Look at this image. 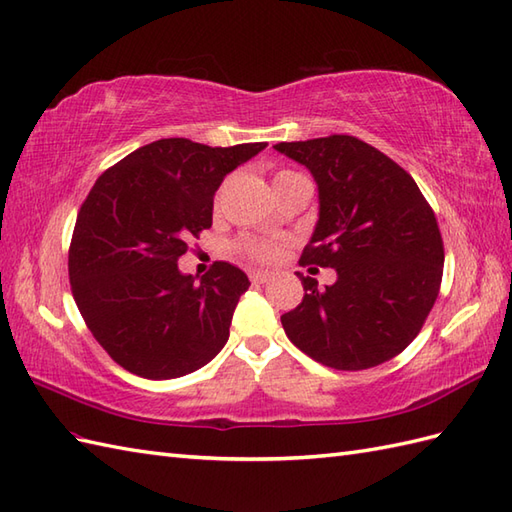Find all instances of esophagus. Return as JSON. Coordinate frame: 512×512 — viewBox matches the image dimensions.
Segmentation results:
<instances>
[{
    "mask_svg": "<svg viewBox=\"0 0 512 512\" xmlns=\"http://www.w3.org/2000/svg\"><path fill=\"white\" fill-rule=\"evenodd\" d=\"M249 280H252L254 284H265V282L271 280V273L254 269V271H249Z\"/></svg>",
    "mask_w": 512,
    "mask_h": 512,
    "instance_id": "esophagus-1",
    "label": "esophagus"
}]
</instances>
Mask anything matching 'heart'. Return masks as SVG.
<instances>
[{
  "label": "heart",
  "instance_id": "b5f03b06",
  "mask_svg": "<svg viewBox=\"0 0 512 512\" xmlns=\"http://www.w3.org/2000/svg\"><path fill=\"white\" fill-rule=\"evenodd\" d=\"M291 176H299V173L284 169V171L276 173V180L291 178ZM241 249L249 258H254V260H271V258H276V254H278V245L273 241H265V239H245L241 243Z\"/></svg>",
  "mask_w": 512,
  "mask_h": 512
}]
</instances>
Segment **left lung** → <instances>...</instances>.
<instances>
[{
  "mask_svg": "<svg viewBox=\"0 0 512 512\" xmlns=\"http://www.w3.org/2000/svg\"><path fill=\"white\" fill-rule=\"evenodd\" d=\"M319 189V221L299 265L332 267L336 282L297 273L302 304L284 313L291 343L317 363L360 371L404 352L430 315L443 278V239L417 182L350 134L278 143Z\"/></svg>",
  "mask_w": 512,
  "mask_h": 512,
  "instance_id": "8db88e82",
  "label": "left lung"
}]
</instances>
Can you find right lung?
Here are the masks:
<instances>
[{
	"label": "right lung",
	"mask_w": 512,
	"mask_h": 512,
	"mask_svg": "<svg viewBox=\"0 0 512 512\" xmlns=\"http://www.w3.org/2000/svg\"><path fill=\"white\" fill-rule=\"evenodd\" d=\"M265 147L160 139L93 184L71 236L69 282L95 341L123 369L180 378L226 345L247 276L219 260L197 282L180 273L178 258L213 226L223 178Z\"/></svg>",
	"instance_id": "1"
}]
</instances>
